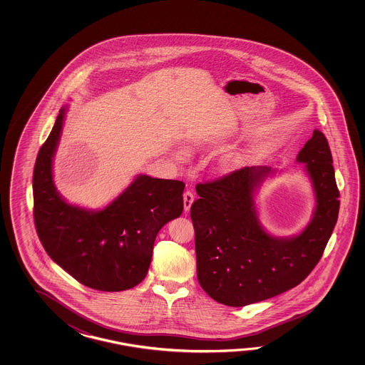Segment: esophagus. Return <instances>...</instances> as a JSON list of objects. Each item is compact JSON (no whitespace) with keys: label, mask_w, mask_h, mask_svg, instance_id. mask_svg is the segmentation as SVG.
Returning <instances> with one entry per match:
<instances>
[{"label":"esophagus","mask_w":365,"mask_h":365,"mask_svg":"<svg viewBox=\"0 0 365 365\" xmlns=\"http://www.w3.org/2000/svg\"><path fill=\"white\" fill-rule=\"evenodd\" d=\"M193 201L194 194L190 190H186L185 193H184V209H185V211L190 210V206H192Z\"/></svg>","instance_id":"1"}]
</instances>
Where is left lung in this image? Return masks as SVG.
Listing matches in <instances>:
<instances>
[{
  "mask_svg": "<svg viewBox=\"0 0 365 365\" xmlns=\"http://www.w3.org/2000/svg\"><path fill=\"white\" fill-rule=\"evenodd\" d=\"M296 160L305 164L316 195L309 225L294 237L266 232L257 217L255 190L270 167H244L195 186L190 207L195 232L197 278L206 294L228 307H244L300 284L318 264L339 212L333 156L314 130Z\"/></svg>",
  "mask_w": 365,
  "mask_h": 365,
  "instance_id": "8db88e82",
  "label": "left lung"
}]
</instances>
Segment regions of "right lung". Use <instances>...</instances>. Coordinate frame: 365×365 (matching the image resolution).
Wrapping results in <instances>:
<instances>
[{
    "instance_id": "1",
    "label": "right lung",
    "mask_w": 365,
    "mask_h": 365,
    "mask_svg": "<svg viewBox=\"0 0 365 365\" xmlns=\"http://www.w3.org/2000/svg\"><path fill=\"white\" fill-rule=\"evenodd\" d=\"M65 108L40 148L34 168V220L48 256L87 287L117 292L135 287L150 267L156 235L184 209L185 184L140 175L99 211L81 209L56 190L52 160Z\"/></svg>"
}]
</instances>
